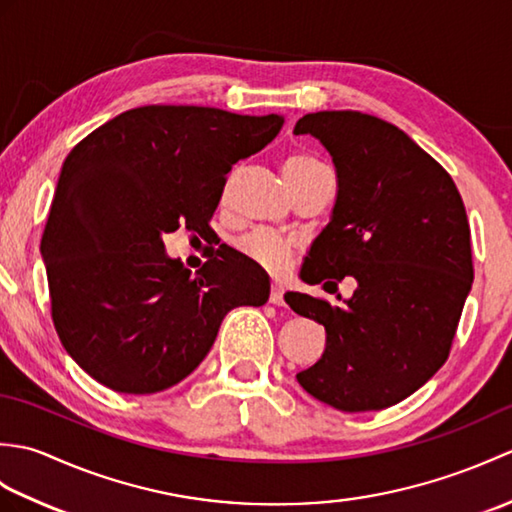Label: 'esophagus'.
<instances>
[{
	"instance_id": "esophagus-1",
	"label": "esophagus",
	"mask_w": 512,
	"mask_h": 512,
	"mask_svg": "<svg viewBox=\"0 0 512 512\" xmlns=\"http://www.w3.org/2000/svg\"><path fill=\"white\" fill-rule=\"evenodd\" d=\"M270 303L273 306H284V288H281L279 284H273V288H270Z\"/></svg>"
}]
</instances>
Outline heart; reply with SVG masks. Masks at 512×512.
Wrapping results in <instances>:
<instances>
[{
  "instance_id": "b5f03b06",
  "label": "heart",
  "mask_w": 512,
  "mask_h": 512,
  "mask_svg": "<svg viewBox=\"0 0 512 512\" xmlns=\"http://www.w3.org/2000/svg\"><path fill=\"white\" fill-rule=\"evenodd\" d=\"M323 167V162L310 154H295L284 162V176L295 191L301 182H306ZM237 250L255 266L268 270V273H279L295 255L297 242L292 237L270 231V228H255L237 239Z\"/></svg>"
}]
</instances>
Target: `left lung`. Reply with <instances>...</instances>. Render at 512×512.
Segmentation results:
<instances>
[{
  "label": "left lung",
  "mask_w": 512,
  "mask_h": 512,
  "mask_svg": "<svg viewBox=\"0 0 512 512\" xmlns=\"http://www.w3.org/2000/svg\"><path fill=\"white\" fill-rule=\"evenodd\" d=\"M295 134L319 138L339 178L332 220L312 242L301 279L336 286L352 275L358 284L341 306L286 295L328 334L323 356L297 380L334 409L391 407L449 358L473 284L462 195L440 162L376 116L306 114Z\"/></svg>",
  "instance_id": "1"
}]
</instances>
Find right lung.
Wrapping results in <instances>:
<instances>
[{
	"instance_id": "1",
	"label": "right lung",
	"mask_w": 512,
	"mask_h": 512,
	"mask_svg": "<svg viewBox=\"0 0 512 512\" xmlns=\"http://www.w3.org/2000/svg\"><path fill=\"white\" fill-rule=\"evenodd\" d=\"M284 118L145 105L76 145L41 237L52 321L83 372L121 394H156L209 354L228 310L264 306L262 268L217 248L198 273L162 235L209 231L228 171L262 151Z\"/></svg>"
}]
</instances>
